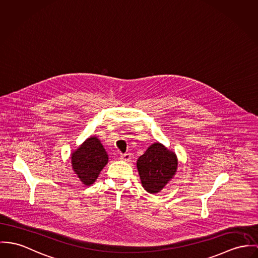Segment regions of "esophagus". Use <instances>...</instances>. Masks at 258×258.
Returning a JSON list of instances; mask_svg holds the SVG:
<instances>
[{"label": "esophagus", "mask_w": 258, "mask_h": 258, "mask_svg": "<svg viewBox=\"0 0 258 258\" xmlns=\"http://www.w3.org/2000/svg\"><path fill=\"white\" fill-rule=\"evenodd\" d=\"M131 154L130 153H124V154H121L120 155V158H121V160H124V161H128L130 159H131Z\"/></svg>", "instance_id": "1"}]
</instances>
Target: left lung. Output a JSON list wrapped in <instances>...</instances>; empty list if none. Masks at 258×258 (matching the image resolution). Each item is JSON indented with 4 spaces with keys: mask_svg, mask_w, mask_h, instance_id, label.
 <instances>
[{
    "mask_svg": "<svg viewBox=\"0 0 258 258\" xmlns=\"http://www.w3.org/2000/svg\"><path fill=\"white\" fill-rule=\"evenodd\" d=\"M137 166L144 189L156 194L175 175L178 160L174 152L156 142L139 157Z\"/></svg>",
    "mask_w": 258,
    "mask_h": 258,
    "instance_id": "obj_1",
    "label": "left lung"
}]
</instances>
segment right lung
<instances>
[{"mask_svg":"<svg viewBox=\"0 0 258 258\" xmlns=\"http://www.w3.org/2000/svg\"><path fill=\"white\" fill-rule=\"evenodd\" d=\"M108 163V155L97 138L86 139L72 155L73 169L82 183L92 184Z\"/></svg>","mask_w":258,"mask_h":258,"instance_id":"right-lung-1","label":"right lung"}]
</instances>
